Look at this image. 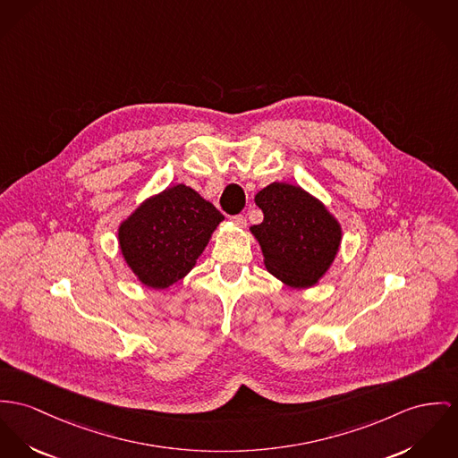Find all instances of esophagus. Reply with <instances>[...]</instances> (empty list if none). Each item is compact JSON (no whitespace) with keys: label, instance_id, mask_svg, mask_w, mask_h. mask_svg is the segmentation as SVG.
I'll list each match as a JSON object with an SVG mask.
<instances>
[{"label":"esophagus","instance_id":"34e87169","mask_svg":"<svg viewBox=\"0 0 458 458\" xmlns=\"http://www.w3.org/2000/svg\"><path fill=\"white\" fill-rule=\"evenodd\" d=\"M232 221L237 225V226H241V228H244L247 225L246 216H242V214H237V216H232Z\"/></svg>","mask_w":458,"mask_h":458}]
</instances>
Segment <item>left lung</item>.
Returning <instances> with one entry per match:
<instances>
[{
  "mask_svg": "<svg viewBox=\"0 0 458 458\" xmlns=\"http://www.w3.org/2000/svg\"><path fill=\"white\" fill-rule=\"evenodd\" d=\"M263 223L250 226L265 267L293 287L314 285L333 263L342 230L326 208L300 186L274 182L254 197Z\"/></svg>",
  "mask_w": 458,
  "mask_h": 458,
  "instance_id": "1",
  "label": "left lung"
}]
</instances>
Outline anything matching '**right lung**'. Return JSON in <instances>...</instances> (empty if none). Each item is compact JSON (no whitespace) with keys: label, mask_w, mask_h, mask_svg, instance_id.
Masks as SVG:
<instances>
[{"label":"right lung","mask_w":458,"mask_h":458,"mask_svg":"<svg viewBox=\"0 0 458 458\" xmlns=\"http://www.w3.org/2000/svg\"><path fill=\"white\" fill-rule=\"evenodd\" d=\"M223 219L195 190L177 184L146 200L122 223L120 247L144 285L165 289L195 267Z\"/></svg>","instance_id":"obj_1"}]
</instances>
